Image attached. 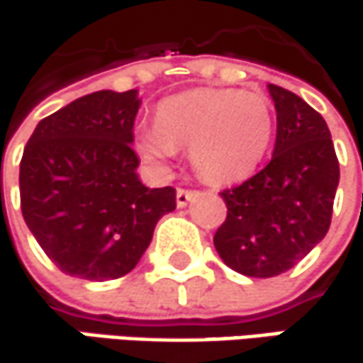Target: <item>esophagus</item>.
Listing matches in <instances>:
<instances>
[{
    "mask_svg": "<svg viewBox=\"0 0 363 363\" xmlns=\"http://www.w3.org/2000/svg\"><path fill=\"white\" fill-rule=\"evenodd\" d=\"M197 197V191H189V189H177V206L184 208L189 201H193Z\"/></svg>",
    "mask_w": 363,
    "mask_h": 363,
    "instance_id": "34e87169",
    "label": "esophagus"
}]
</instances>
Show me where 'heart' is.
Instances as JSON below:
<instances>
[{
  "mask_svg": "<svg viewBox=\"0 0 363 363\" xmlns=\"http://www.w3.org/2000/svg\"><path fill=\"white\" fill-rule=\"evenodd\" d=\"M274 106L268 95L241 89H193L166 97L153 126L139 133L141 155L164 164L189 147L199 179L233 184L249 179L274 137Z\"/></svg>",
  "mask_w": 363,
  "mask_h": 363,
  "instance_id": "b5f03b06",
  "label": "heart"
}]
</instances>
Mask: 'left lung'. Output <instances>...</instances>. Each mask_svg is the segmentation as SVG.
Here are the masks:
<instances>
[{
	"mask_svg": "<svg viewBox=\"0 0 363 363\" xmlns=\"http://www.w3.org/2000/svg\"><path fill=\"white\" fill-rule=\"evenodd\" d=\"M277 143L264 170L222 191L228 214L214 247L239 274L270 279L291 270L328 233L339 160L324 118L299 95L268 84Z\"/></svg>",
	"mask_w": 363,
	"mask_h": 363,
	"instance_id": "8db88e82",
	"label": "left lung"
}]
</instances>
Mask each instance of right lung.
Here are the masks:
<instances>
[{
    "label": "right lung",
    "mask_w": 363,
    "mask_h": 363,
    "mask_svg": "<svg viewBox=\"0 0 363 363\" xmlns=\"http://www.w3.org/2000/svg\"><path fill=\"white\" fill-rule=\"evenodd\" d=\"M139 91H95L43 118L20 162L26 226L66 274L112 280L128 274L153 228L177 208L172 186L139 181L133 151Z\"/></svg>",
    "instance_id": "right-lung-1"
}]
</instances>
